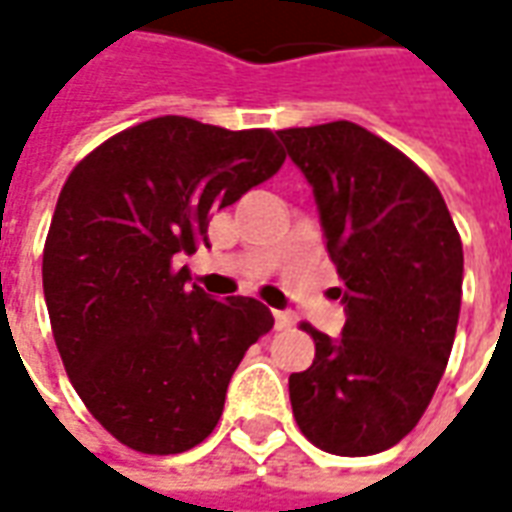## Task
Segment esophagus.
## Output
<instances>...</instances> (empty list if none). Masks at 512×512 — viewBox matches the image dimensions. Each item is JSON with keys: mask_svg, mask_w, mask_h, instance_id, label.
I'll return each instance as SVG.
<instances>
[{"mask_svg": "<svg viewBox=\"0 0 512 512\" xmlns=\"http://www.w3.org/2000/svg\"><path fill=\"white\" fill-rule=\"evenodd\" d=\"M290 323H293V315L285 310H274V326L277 329H290Z\"/></svg>", "mask_w": 512, "mask_h": 512, "instance_id": "esophagus-1", "label": "esophagus"}]
</instances>
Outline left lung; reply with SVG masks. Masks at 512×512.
<instances>
[{"label":"left lung","instance_id":"1","mask_svg":"<svg viewBox=\"0 0 512 512\" xmlns=\"http://www.w3.org/2000/svg\"><path fill=\"white\" fill-rule=\"evenodd\" d=\"M315 194L340 274V337L301 329L315 359L288 381L301 433L334 455H376L414 430L450 359L463 246L436 183L397 147L337 120L277 131Z\"/></svg>","mask_w":512,"mask_h":512}]
</instances>
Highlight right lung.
<instances>
[{
  "instance_id": "right-lung-1",
  "label": "right lung",
  "mask_w": 512,
  "mask_h": 512,
  "mask_svg": "<svg viewBox=\"0 0 512 512\" xmlns=\"http://www.w3.org/2000/svg\"><path fill=\"white\" fill-rule=\"evenodd\" d=\"M266 128L164 115L120 131L65 180L43 249L51 332L73 389L120 444L175 455L211 436L246 348L271 332L249 296L216 301L175 257L211 213L277 175Z\"/></svg>"
}]
</instances>
